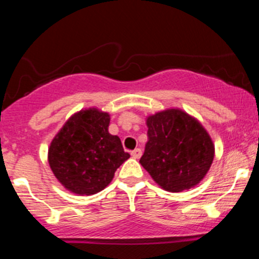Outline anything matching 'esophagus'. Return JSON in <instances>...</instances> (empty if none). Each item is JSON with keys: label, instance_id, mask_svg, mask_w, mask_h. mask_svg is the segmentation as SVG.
<instances>
[{"label": "esophagus", "instance_id": "34e87169", "mask_svg": "<svg viewBox=\"0 0 259 259\" xmlns=\"http://www.w3.org/2000/svg\"><path fill=\"white\" fill-rule=\"evenodd\" d=\"M141 154H142L141 148H135V150H134L132 152V157H133V158H135V159H139L140 157H141Z\"/></svg>", "mask_w": 259, "mask_h": 259}]
</instances>
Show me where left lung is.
<instances>
[{
    "label": "left lung",
    "mask_w": 259,
    "mask_h": 259,
    "mask_svg": "<svg viewBox=\"0 0 259 259\" xmlns=\"http://www.w3.org/2000/svg\"><path fill=\"white\" fill-rule=\"evenodd\" d=\"M146 125L148 141L140 163L154 183L169 192L198 185L215 151L200 120L180 108H168L148 115Z\"/></svg>",
    "instance_id": "obj_1"
}]
</instances>
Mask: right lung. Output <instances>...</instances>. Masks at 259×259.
Masks as SVG:
<instances>
[{
	"instance_id": "right-lung-1",
	"label": "right lung",
	"mask_w": 259,
	"mask_h": 259,
	"mask_svg": "<svg viewBox=\"0 0 259 259\" xmlns=\"http://www.w3.org/2000/svg\"><path fill=\"white\" fill-rule=\"evenodd\" d=\"M109 121V113L90 107L70 115L53 138L47 160L68 191L80 196L102 191L129 159L120 139L108 133Z\"/></svg>"
}]
</instances>
